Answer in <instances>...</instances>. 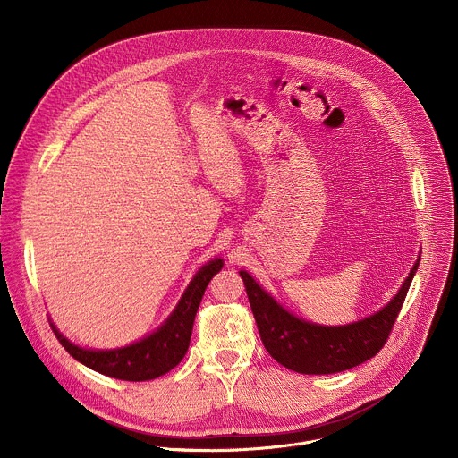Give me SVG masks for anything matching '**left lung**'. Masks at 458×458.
<instances>
[{
  "instance_id": "8db88e82",
  "label": "left lung",
  "mask_w": 458,
  "mask_h": 458,
  "mask_svg": "<svg viewBox=\"0 0 458 458\" xmlns=\"http://www.w3.org/2000/svg\"><path fill=\"white\" fill-rule=\"evenodd\" d=\"M419 263L420 255L397 295L382 310L346 326H320L302 320L284 310L248 272L241 270L239 274L267 352L279 364L297 373L328 375L355 368L382 350L404 304Z\"/></svg>"
}]
</instances>
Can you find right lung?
Here are the masks:
<instances>
[{"label":"right lung","instance_id":"obj_1","mask_svg":"<svg viewBox=\"0 0 458 458\" xmlns=\"http://www.w3.org/2000/svg\"><path fill=\"white\" fill-rule=\"evenodd\" d=\"M221 268L223 259L219 257L207 263L195 274L179 304L165 324H161V328L130 346L117 350H87L63 337L54 324L52 330L64 350L98 373L132 382L157 378L175 368L188 352L195 313H198L208 283L217 272H221Z\"/></svg>","mask_w":458,"mask_h":458}]
</instances>
